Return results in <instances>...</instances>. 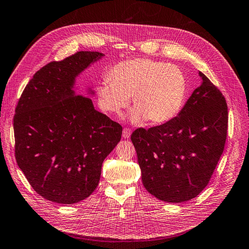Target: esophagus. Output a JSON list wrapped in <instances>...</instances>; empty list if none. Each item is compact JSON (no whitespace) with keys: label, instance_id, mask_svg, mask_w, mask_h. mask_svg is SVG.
Listing matches in <instances>:
<instances>
[{"label":"esophagus","instance_id":"1","mask_svg":"<svg viewBox=\"0 0 249 249\" xmlns=\"http://www.w3.org/2000/svg\"><path fill=\"white\" fill-rule=\"evenodd\" d=\"M130 136H131V130L129 128H124L122 132V137L124 139H129Z\"/></svg>","mask_w":249,"mask_h":249}]
</instances>
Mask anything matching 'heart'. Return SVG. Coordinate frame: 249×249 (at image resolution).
<instances>
[{"instance_id": "b5f03b06", "label": "heart", "mask_w": 249, "mask_h": 249, "mask_svg": "<svg viewBox=\"0 0 249 249\" xmlns=\"http://www.w3.org/2000/svg\"><path fill=\"white\" fill-rule=\"evenodd\" d=\"M108 78L96 89L99 106L109 115L120 116L131 96L134 123L169 122L179 113L187 95L183 73L161 61L136 58L119 62L109 70Z\"/></svg>"}]
</instances>
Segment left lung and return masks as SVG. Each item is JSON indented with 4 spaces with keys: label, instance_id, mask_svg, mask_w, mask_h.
<instances>
[{
    "label": "left lung",
    "instance_id": "8db88e82",
    "mask_svg": "<svg viewBox=\"0 0 249 249\" xmlns=\"http://www.w3.org/2000/svg\"><path fill=\"white\" fill-rule=\"evenodd\" d=\"M198 74L200 87L173 120L131 134L142 181L161 201L180 203L201 193L223 152L229 120L225 99L207 76Z\"/></svg>",
    "mask_w": 249,
    "mask_h": 249
}]
</instances>
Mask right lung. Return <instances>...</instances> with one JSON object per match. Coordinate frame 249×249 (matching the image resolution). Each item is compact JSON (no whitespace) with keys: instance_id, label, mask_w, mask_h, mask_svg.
<instances>
[{"instance_id":"obj_1","label":"right lung","mask_w":249,"mask_h":249,"mask_svg":"<svg viewBox=\"0 0 249 249\" xmlns=\"http://www.w3.org/2000/svg\"><path fill=\"white\" fill-rule=\"evenodd\" d=\"M104 54L80 51L34 74L13 118L17 162L36 193L61 204L88 198L122 127L95 109L93 85L77 93L76 79Z\"/></svg>"}]
</instances>
